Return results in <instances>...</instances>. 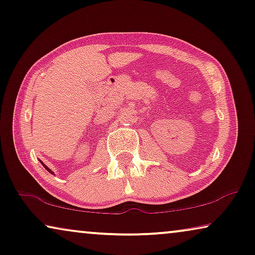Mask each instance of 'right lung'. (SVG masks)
I'll return each instance as SVG.
<instances>
[{"label":"right lung","mask_w":255,"mask_h":255,"mask_svg":"<svg viewBox=\"0 0 255 255\" xmlns=\"http://www.w3.org/2000/svg\"><path fill=\"white\" fill-rule=\"evenodd\" d=\"M41 164H42V165H43V167H44V168H45V169H47V170H48V172H49V173H51V174H54V172H51V169H49V168H48V167H47V166H45V165H44V164H43V162H41Z\"/></svg>","instance_id":"1"}]
</instances>
